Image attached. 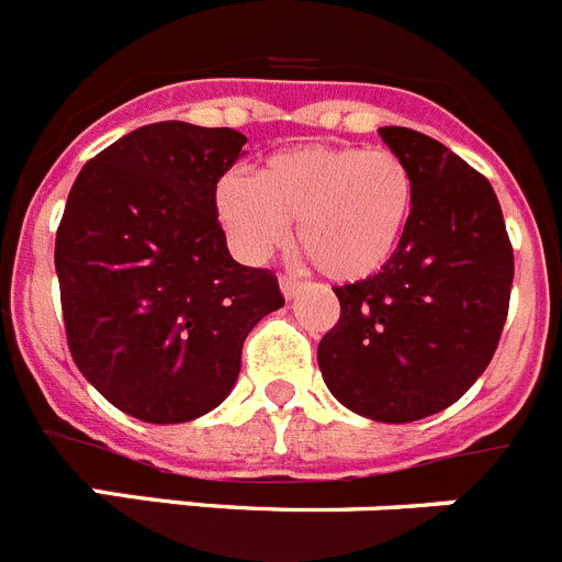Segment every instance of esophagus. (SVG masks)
I'll return each instance as SVG.
<instances>
[{"mask_svg": "<svg viewBox=\"0 0 562 562\" xmlns=\"http://www.w3.org/2000/svg\"><path fill=\"white\" fill-rule=\"evenodd\" d=\"M280 288H282V293H285V300H291V296H296V293H300L302 280H296V277L282 274L280 277Z\"/></svg>", "mask_w": 562, "mask_h": 562, "instance_id": "34e87169", "label": "esophagus"}]
</instances>
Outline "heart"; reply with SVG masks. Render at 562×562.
<instances>
[{
  "mask_svg": "<svg viewBox=\"0 0 562 562\" xmlns=\"http://www.w3.org/2000/svg\"><path fill=\"white\" fill-rule=\"evenodd\" d=\"M414 173L401 154L358 145H305L274 154L260 173L221 176L215 210L232 249L260 260L288 237L325 277H375L412 226Z\"/></svg>",
  "mask_w": 562,
  "mask_h": 562,
  "instance_id": "b5f03b06",
  "label": "heart"
}]
</instances>
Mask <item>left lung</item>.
Here are the masks:
<instances>
[{"mask_svg":"<svg viewBox=\"0 0 562 562\" xmlns=\"http://www.w3.org/2000/svg\"><path fill=\"white\" fill-rule=\"evenodd\" d=\"M381 136L414 173L412 226L375 277L333 288L341 313L318 341V369L356 414L412 423L457 403L493 361L515 260L479 170L419 131Z\"/></svg>","mask_w":562,"mask_h":562,"instance_id":"obj_1","label":"left lung"}]
</instances>
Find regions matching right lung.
<instances>
[{"instance_id":"right-lung-1","label":"right lung","mask_w":562,"mask_h":562,"mask_svg":"<svg viewBox=\"0 0 562 562\" xmlns=\"http://www.w3.org/2000/svg\"><path fill=\"white\" fill-rule=\"evenodd\" d=\"M246 136L143 125L83 165L55 235L75 363L111 406L190 423L232 392L240 350L285 305L274 271L232 260L215 187Z\"/></svg>"}]
</instances>
